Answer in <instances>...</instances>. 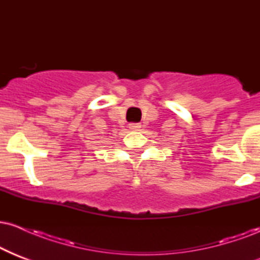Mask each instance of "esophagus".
I'll use <instances>...</instances> for the list:
<instances>
[{"mask_svg":"<svg viewBox=\"0 0 260 260\" xmlns=\"http://www.w3.org/2000/svg\"><path fill=\"white\" fill-rule=\"evenodd\" d=\"M140 127H142V124H140V123H129V124H128V128H129V129H133V131H138Z\"/></svg>","mask_w":260,"mask_h":260,"instance_id":"1","label":"esophagus"}]
</instances>
